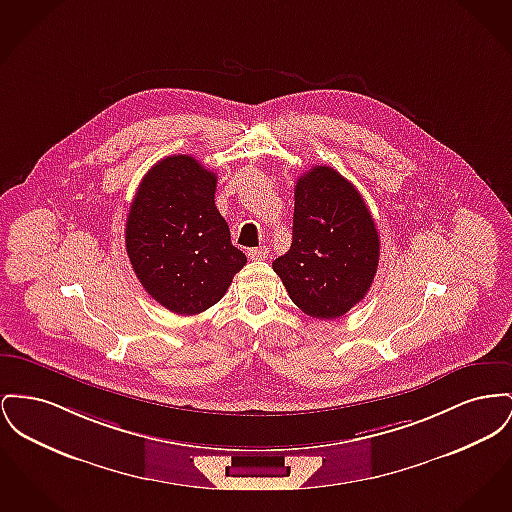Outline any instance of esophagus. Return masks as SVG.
Segmentation results:
<instances>
[{
    "instance_id": "34e87169",
    "label": "esophagus",
    "mask_w": 512,
    "mask_h": 512,
    "mask_svg": "<svg viewBox=\"0 0 512 512\" xmlns=\"http://www.w3.org/2000/svg\"><path fill=\"white\" fill-rule=\"evenodd\" d=\"M247 257H249L251 261H263V259L269 257V251H267V247H255V249H249V251H247Z\"/></svg>"
}]
</instances>
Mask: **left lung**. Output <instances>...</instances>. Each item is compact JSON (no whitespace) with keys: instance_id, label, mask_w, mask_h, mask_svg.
Returning <instances> with one entry per match:
<instances>
[{"instance_id":"obj_1","label":"left lung","mask_w":512,"mask_h":512,"mask_svg":"<svg viewBox=\"0 0 512 512\" xmlns=\"http://www.w3.org/2000/svg\"><path fill=\"white\" fill-rule=\"evenodd\" d=\"M290 249L272 263L290 300L317 319H336L360 303L379 265V232L354 183L313 166L294 191Z\"/></svg>"}]
</instances>
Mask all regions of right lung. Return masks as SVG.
Listing matches in <instances>:
<instances>
[{
  "mask_svg": "<svg viewBox=\"0 0 512 512\" xmlns=\"http://www.w3.org/2000/svg\"><path fill=\"white\" fill-rule=\"evenodd\" d=\"M216 174L189 154L166 156L139 183L125 249L143 288L178 315L222 300L247 257L214 205Z\"/></svg>",
  "mask_w": 512,
  "mask_h": 512,
  "instance_id": "obj_1",
  "label": "right lung"
}]
</instances>
